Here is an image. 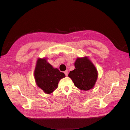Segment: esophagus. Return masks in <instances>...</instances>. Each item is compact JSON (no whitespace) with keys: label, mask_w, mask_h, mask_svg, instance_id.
I'll list each match as a JSON object with an SVG mask.
<instances>
[{"label":"esophagus","mask_w":130,"mask_h":130,"mask_svg":"<svg viewBox=\"0 0 130 130\" xmlns=\"http://www.w3.org/2000/svg\"><path fill=\"white\" fill-rule=\"evenodd\" d=\"M64 73L65 74V75H66V76H68V70H66V71H64Z\"/></svg>","instance_id":"34e87169"}]
</instances>
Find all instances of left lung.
<instances>
[{
    "label": "left lung",
    "mask_w": 130,
    "mask_h": 130,
    "mask_svg": "<svg viewBox=\"0 0 130 130\" xmlns=\"http://www.w3.org/2000/svg\"><path fill=\"white\" fill-rule=\"evenodd\" d=\"M74 65L75 69L68 74L74 85L84 90L93 88L98 76L97 70L93 63L87 57H84L77 58Z\"/></svg>",
    "instance_id": "8db88e82"
}]
</instances>
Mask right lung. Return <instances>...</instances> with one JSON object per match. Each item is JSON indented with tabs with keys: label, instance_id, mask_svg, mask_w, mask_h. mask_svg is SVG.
Segmentation results:
<instances>
[{
	"label": "right lung",
	"instance_id": "right-lung-1",
	"mask_svg": "<svg viewBox=\"0 0 130 130\" xmlns=\"http://www.w3.org/2000/svg\"><path fill=\"white\" fill-rule=\"evenodd\" d=\"M35 81L38 87L44 93L50 94L58 87V82L65 77L63 73L53 67L46 61V58H38L34 72Z\"/></svg>",
	"mask_w": 130,
	"mask_h": 130
}]
</instances>
